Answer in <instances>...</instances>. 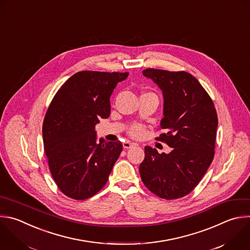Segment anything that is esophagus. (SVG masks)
Instances as JSON below:
<instances>
[{"label": "esophagus", "instance_id": "1", "mask_svg": "<svg viewBox=\"0 0 250 250\" xmlns=\"http://www.w3.org/2000/svg\"><path fill=\"white\" fill-rule=\"evenodd\" d=\"M133 146H134V143H132V142H130V141H128V140L123 142V147H124L125 149H129V148H131V147H133Z\"/></svg>", "mask_w": 250, "mask_h": 250}]
</instances>
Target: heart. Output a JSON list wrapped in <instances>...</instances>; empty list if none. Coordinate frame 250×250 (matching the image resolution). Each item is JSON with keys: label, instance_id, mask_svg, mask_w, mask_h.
I'll list each match as a JSON object with an SVG mask.
<instances>
[{"label": "heart", "instance_id": "obj_1", "mask_svg": "<svg viewBox=\"0 0 250 250\" xmlns=\"http://www.w3.org/2000/svg\"><path fill=\"white\" fill-rule=\"evenodd\" d=\"M144 126L141 125H133L130 128H129V133L134 136V137H138L140 135H142L144 133Z\"/></svg>", "mask_w": 250, "mask_h": 250}]
</instances>
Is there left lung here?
Here are the masks:
<instances>
[{
  "label": "left lung",
  "mask_w": 250,
  "mask_h": 250,
  "mask_svg": "<svg viewBox=\"0 0 250 250\" xmlns=\"http://www.w3.org/2000/svg\"><path fill=\"white\" fill-rule=\"evenodd\" d=\"M143 75L162 90L164 105L158 139L172 147L169 154L145 146L139 173L145 187L164 199L188 194L214 158L218 117L199 81L186 71L146 68Z\"/></svg>",
  "instance_id": "1"
}]
</instances>
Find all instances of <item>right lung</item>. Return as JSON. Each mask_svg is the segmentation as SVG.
<instances>
[{"label": "right lung", "instance_id": "add662e5", "mask_svg": "<svg viewBox=\"0 0 250 250\" xmlns=\"http://www.w3.org/2000/svg\"><path fill=\"white\" fill-rule=\"evenodd\" d=\"M128 72L83 70L56 93L43 124L50 172L66 196L84 200L106 185L123 150L121 141L97 142L95 125L111 113L110 97Z\"/></svg>", "mask_w": 250, "mask_h": 250}]
</instances>
